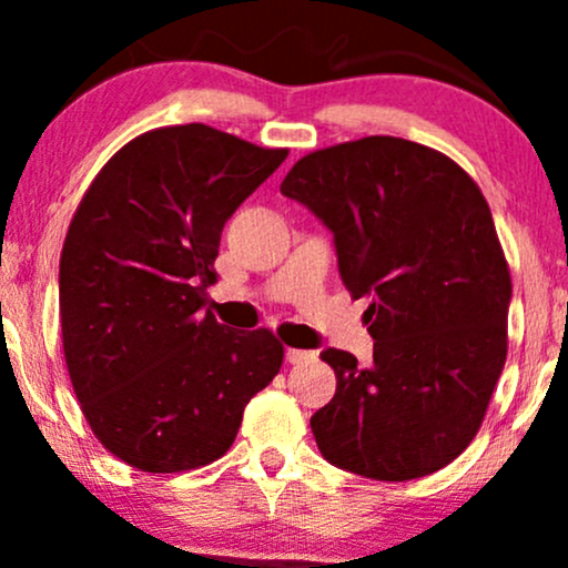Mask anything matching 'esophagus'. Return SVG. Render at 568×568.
Returning a JSON list of instances; mask_svg holds the SVG:
<instances>
[{"label":"esophagus","mask_w":568,"mask_h":568,"mask_svg":"<svg viewBox=\"0 0 568 568\" xmlns=\"http://www.w3.org/2000/svg\"><path fill=\"white\" fill-rule=\"evenodd\" d=\"M315 357V352H306V349H285V361L291 366H302V363H310Z\"/></svg>","instance_id":"34e87169"}]
</instances>
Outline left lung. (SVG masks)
I'll use <instances>...</instances> for the list:
<instances>
[{
  "label": "left lung",
  "instance_id": "1",
  "mask_svg": "<svg viewBox=\"0 0 568 568\" xmlns=\"http://www.w3.org/2000/svg\"><path fill=\"white\" fill-rule=\"evenodd\" d=\"M334 232L374 366L325 349L336 395L310 419L331 465L414 480L470 446L507 357L510 266L478 184L422 143L368 135L304 154L280 184Z\"/></svg>",
  "mask_w": 568,
  "mask_h": 568
}]
</instances>
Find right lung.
Here are the masks:
<instances>
[{
    "label": "right lung",
    "mask_w": 568,
    "mask_h": 568,
    "mask_svg": "<svg viewBox=\"0 0 568 568\" xmlns=\"http://www.w3.org/2000/svg\"><path fill=\"white\" fill-rule=\"evenodd\" d=\"M285 158L202 122L154 128L77 205L58 272L63 355L93 435L135 470L216 462L283 366L270 328L230 331L205 302L226 219Z\"/></svg>",
    "instance_id": "right-lung-1"
}]
</instances>
